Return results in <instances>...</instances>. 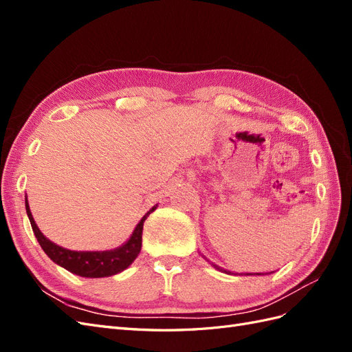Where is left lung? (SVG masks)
<instances>
[{"label":"left lung","mask_w":352,"mask_h":352,"mask_svg":"<svg viewBox=\"0 0 352 352\" xmlns=\"http://www.w3.org/2000/svg\"><path fill=\"white\" fill-rule=\"evenodd\" d=\"M214 267H216V269H219V270H223V269H220V267H217V265H214ZM225 272H226V270H225ZM247 274H252V273H247ZM257 274H261V273H257Z\"/></svg>","instance_id":"1"}]
</instances>
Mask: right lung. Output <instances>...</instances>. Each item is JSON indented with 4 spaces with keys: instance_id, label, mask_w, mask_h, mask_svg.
Wrapping results in <instances>:
<instances>
[{
    "instance_id": "obj_1",
    "label": "right lung",
    "mask_w": 352,
    "mask_h": 352,
    "mask_svg": "<svg viewBox=\"0 0 352 352\" xmlns=\"http://www.w3.org/2000/svg\"><path fill=\"white\" fill-rule=\"evenodd\" d=\"M25 206L32 230H34L41 248L44 250V252L56 264L61 265V267H65L73 274L82 276V278H107V276L117 274L129 267L138 257V254L141 252L144 221L157 208V206H154L146 212L141 219V221L136 225L129 241L123 243L119 248L110 251H70L58 247V245L51 242L42 235V232L38 229L34 217H32L28 198H25Z\"/></svg>"
}]
</instances>
